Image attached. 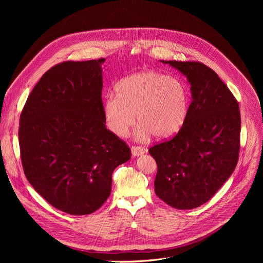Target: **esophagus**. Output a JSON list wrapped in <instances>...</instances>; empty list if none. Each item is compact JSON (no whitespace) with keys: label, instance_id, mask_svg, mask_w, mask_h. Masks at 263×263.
I'll list each match as a JSON object with an SVG mask.
<instances>
[{"label":"esophagus","instance_id":"esophagus-1","mask_svg":"<svg viewBox=\"0 0 263 263\" xmlns=\"http://www.w3.org/2000/svg\"><path fill=\"white\" fill-rule=\"evenodd\" d=\"M131 151H132L133 157H139V156H142V155L146 154L147 149L144 148V147H140V146H132Z\"/></svg>","mask_w":263,"mask_h":263}]
</instances>
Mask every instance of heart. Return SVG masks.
<instances>
[{
    "instance_id": "obj_1",
    "label": "heart",
    "mask_w": 263,
    "mask_h": 263,
    "mask_svg": "<svg viewBox=\"0 0 263 263\" xmlns=\"http://www.w3.org/2000/svg\"><path fill=\"white\" fill-rule=\"evenodd\" d=\"M116 95L109 93L102 102V115L107 129L123 137L137 118L141 123L134 131L137 141H148L156 135L167 140L186 122L191 93L185 83L176 78L146 70L120 80Z\"/></svg>"
}]
</instances>
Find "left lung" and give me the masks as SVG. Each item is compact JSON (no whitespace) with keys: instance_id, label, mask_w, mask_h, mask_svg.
<instances>
[{"instance_id":"1","label":"left lung","mask_w":263,"mask_h":263,"mask_svg":"<svg viewBox=\"0 0 263 263\" xmlns=\"http://www.w3.org/2000/svg\"><path fill=\"white\" fill-rule=\"evenodd\" d=\"M186 77L192 102L183 128L149 149L158 165L157 196L175 209L208 201L231 176L240 150L237 100L211 68L198 62L162 61Z\"/></svg>"}]
</instances>
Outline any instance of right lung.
<instances>
[{
	"instance_id": "1",
	"label": "right lung",
	"mask_w": 263,
	"mask_h": 263,
	"mask_svg": "<svg viewBox=\"0 0 263 263\" xmlns=\"http://www.w3.org/2000/svg\"><path fill=\"white\" fill-rule=\"evenodd\" d=\"M104 59L64 62L48 70L20 116L25 177L54 208L71 215L98 210L112 174L131 150L108 131L102 115Z\"/></svg>"
}]
</instances>
